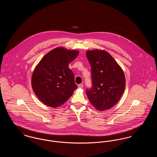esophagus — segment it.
Masks as SVG:
<instances>
[{
  "label": "esophagus",
  "mask_w": 157,
  "mask_h": 157,
  "mask_svg": "<svg viewBox=\"0 0 157 157\" xmlns=\"http://www.w3.org/2000/svg\"><path fill=\"white\" fill-rule=\"evenodd\" d=\"M83 86V85L82 83H81V84H79V85H78V88H82Z\"/></svg>",
  "instance_id": "34e87169"
}]
</instances>
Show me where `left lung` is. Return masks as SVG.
<instances>
[{
    "label": "left lung",
    "mask_w": 157,
    "mask_h": 157,
    "mask_svg": "<svg viewBox=\"0 0 157 157\" xmlns=\"http://www.w3.org/2000/svg\"><path fill=\"white\" fill-rule=\"evenodd\" d=\"M86 57L91 67L92 86L86 90V94L97 109H109L119 101L124 93V71L112 56L104 50L88 51Z\"/></svg>",
    "instance_id": "obj_1"
}]
</instances>
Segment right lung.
<instances>
[{
    "instance_id": "right-lung-1",
    "label": "right lung",
    "mask_w": 157,
    "mask_h": 157,
    "mask_svg": "<svg viewBox=\"0 0 157 157\" xmlns=\"http://www.w3.org/2000/svg\"><path fill=\"white\" fill-rule=\"evenodd\" d=\"M78 54L76 50L56 48L46 54L36 65L32 74V87L44 104L56 108L72 95L77 86L68 65Z\"/></svg>"
}]
</instances>
